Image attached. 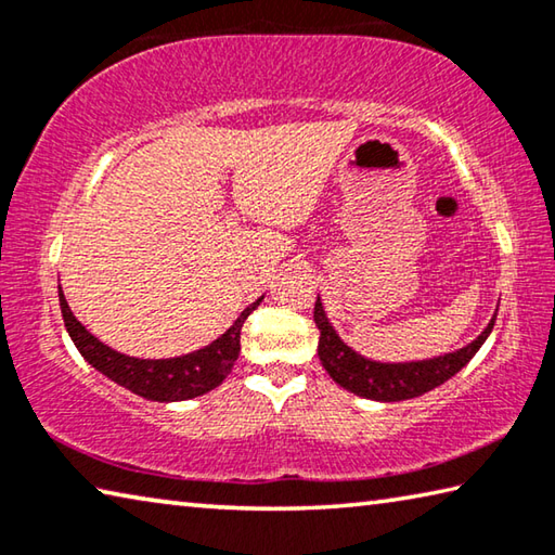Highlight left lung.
<instances>
[{"label": "left lung", "instance_id": "left-lung-1", "mask_svg": "<svg viewBox=\"0 0 555 555\" xmlns=\"http://www.w3.org/2000/svg\"><path fill=\"white\" fill-rule=\"evenodd\" d=\"M494 318L485 327L482 335H477V340L460 347L455 352L434 357V360L389 364L367 360V357L357 354L352 347H347L333 331L331 321H327L321 296H318L313 311V321L318 331H321V337H318V357H321L325 372L343 389L374 401H403L440 387V384L448 382L473 360L475 352L487 340V335L492 333Z\"/></svg>", "mask_w": 555, "mask_h": 555}]
</instances>
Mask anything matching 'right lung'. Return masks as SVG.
<instances>
[{"mask_svg": "<svg viewBox=\"0 0 555 555\" xmlns=\"http://www.w3.org/2000/svg\"><path fill=\"white\" fill-rule=\"evenodd\" d=\"M59 298L65 331H68L78 352L86 357V362H90L92 367L105 374L112 382H117L119 387L134 391L137 397L162 403L195 399L215 387H220L222 379L232 372V364L237 362L242 325L261 300L259 298L257 304L244 308L228 333H222L218 340L201 347V350L171 357V360H139V357L112 350V347L100 343L95 335L86 331V325L68 308V300H65L61 286Z\"/></svg>", "mask_w": 555, "mask_h": 555, "instance_id": "right-lung-1", "label": "right lung"}]
</instances>
